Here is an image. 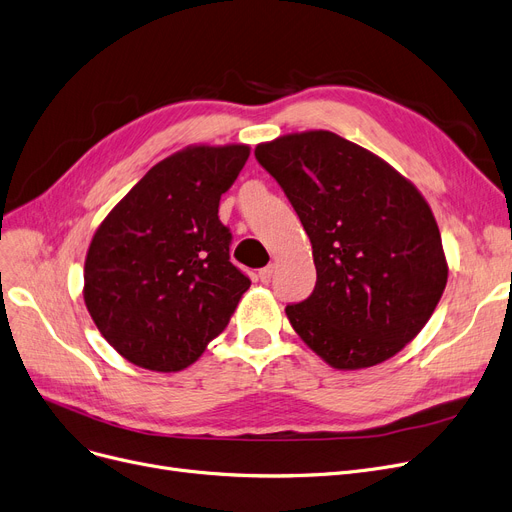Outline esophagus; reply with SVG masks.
<instances>
[{
	"label": "esophagus",
	"mask_w": 512,
	"mask_h": 512,
	"mask_svg": "<svg viewBox=\"0 0 512 512\" xmlns=\"http://www.w3.org/2000/svg\"><path fill=\"white\" fill-rule=\"evenodd\" d=\"M274 272H276V268H274V265H268V268H263V270H259V280H261L263 284H268V282L272 280Z\"/></svg>",
	"instance_id": "obj_1"
}]
</instances>
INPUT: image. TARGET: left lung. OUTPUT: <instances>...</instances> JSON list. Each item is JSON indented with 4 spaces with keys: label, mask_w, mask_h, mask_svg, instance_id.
<instances>
[{
    "label": "left lung",
    "mask_w": 512,
    "mask_h": 512,
    "mask_svg": "<svg viewBox=\"0 0 512 512\" xmlns=\"http://www.w3.org/2000/svg\"><path fill=\"white\" fill-rule=\"evenodd\" d=\"M311 242L316 288L286 305L303 343L337 370L402 351L425 328L448 282V261L425 196L374 152L326 129L255 148Z\"/></svg>",
    "instance_id": "1"
}]
</instances>
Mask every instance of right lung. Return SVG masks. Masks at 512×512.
<instances>
[{
    "label": "right lung",
    "mask_w": 512,
    "mask_h": 512,
    "mask_svg": "<svg viewBox=\"0 0 512 512\" xmlns=\"http://www.w3.org/2000/svg\"><path fill=\"white\" fill-rule=\"evenodd\" d=\"M249 154L247 144L177 150L98 226L83 301L127 362L180 372L228 326L251 280L230 261L232 234L217 209Z\"/></svg>",
    "instance_id": "obj_1"
}]
</instances>
